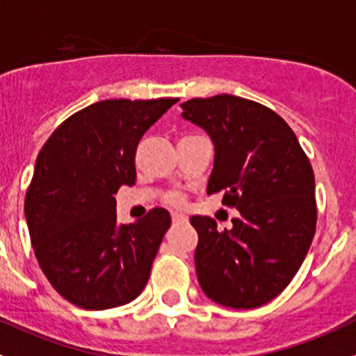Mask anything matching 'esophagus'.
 <instances>
[{
	"label": "esophagus",
	"mask_w": 356,
	"mask_h": 356,
	"mask_svg": "<svg viewBox=\"0 0 356 356\" xmlns=\"http://www.w3.org/2000/svg\"><path fill=\"white\" fill-rule=\"evenodd\" d=\"M186 220H188V218H186V214L172 213V222L174 223H182V222H186Z\"/></svg>",
	"instance_id": "esophagus-1"
}]
</instances>
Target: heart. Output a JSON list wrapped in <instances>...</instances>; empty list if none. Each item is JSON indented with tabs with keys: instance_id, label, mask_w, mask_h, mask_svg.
<instances>
[{
	"instance_id": "b5f03b06",
	"label": "heart",
	"mask_w": 356,
	"mask_h": 356,
	"mask_svg": "<svg viewBox=\"0 0 356 356\" xmlns=\"http://www.w3.org/2000/svg\"><path fill=\"white\" fill-rule=\"evenodd\" d=\"M170 202H174V204H177V206H181V204H182V197H181V195L174 193V195H172V197H170Z\"/></svg>"
}]
</instances>
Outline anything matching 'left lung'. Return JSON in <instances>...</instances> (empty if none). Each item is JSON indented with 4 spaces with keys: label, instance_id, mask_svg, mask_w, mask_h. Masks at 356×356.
<instances>
[{
    "label": "left lung",
    "instance_id": "left-lung-1",
    "mask_svg": "<svg viewBox=\"0 0 356 356\" xmlns=\"http://www.w3.org/2000/svg\"><path fill=\"white\" fill-rule=\"evenodd\" d=\"M181 108L214 145L207 195L223 191V204L239 211L223 230L209 216L190 218L198 284L223 307L264 305L289 286L316 232L309 158L286 120L259 102L222 94Z\"/></svg>",
    "mask_w": 356,
    "mask_h": 356
}]
</instances>
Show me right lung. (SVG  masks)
<instances>
[{
	"label": "right lung",
	"mask_w": 356,
	"mask_h": 356,
	"mask_svg": "<svg viewBox=\"0 0 356 356\" xmlns=\"http://www.w3.org/2000/svg\"><path fill=\"white\" fill-rule=\"evenodd\" d=\"M175 102L99 101L67 118L38 152L24 216L38 266L67 302L106 310L145 287L170 213L156 207L122 225L115 195L134 184L136 145Z\"/></svg>",
	"instance_id": "obj_1"
}]
</instances>
